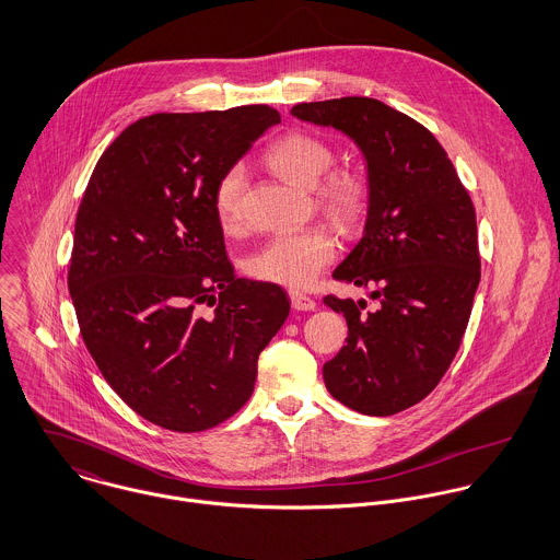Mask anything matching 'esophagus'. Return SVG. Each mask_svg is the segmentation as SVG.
I'll return each instance as SVG.
<instances>
[{
	"instance_id": "34e87169",
	"label": "esophagus",
	"mask_w": 560,
	"mask_h": 560,
	"mask_svg": "<svg viewBox=\"0 0 560 560\" xmlns=\"http://www.w3.org/2000/svg\"><path fill=\"white\" fill-rule=\"evenodd\" d=\"M290 301H292V307L296 312H314L316 310V301L305 296V294H299V292H292L290 294Z\"/></svg>"
}]
</instances>
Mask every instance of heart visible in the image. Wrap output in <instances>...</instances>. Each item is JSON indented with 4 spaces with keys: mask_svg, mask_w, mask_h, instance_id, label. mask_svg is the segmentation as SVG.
Listing matches in <instances>:
<instances>
[{
    "mask_svg": "<svg viewBox=\"0 0 560 560\" xmlns=\"http://www.w3.org/2000/svg\"><path fill=\"white\" fill-rule=\"evenodd\" d=\"M270 168L285 182L301 188H316L320 208L339 224L357 223L365 212V186L348 171L324 175L334 164V151L312 133H288L266 153ZM244 166H231L217 184L214 208L223 229L240 223V197ZM337 244L325 229L288 231L272 235L246 259V272L264 283L303 290L336 259Z\"/></svg>",
    "mask_w": 560,
    "mask_h": 560,
    "instance_id": "1",
    "label": "heart"
}]
</instances>
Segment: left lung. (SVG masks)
Returning a JSON list of instances; mask_svg holds the SVG:
<instances>
[{
  "instance_id": "left-lung-1",
  "label": "left lung",
  "mask_w": 560,
  "mask_h": 560,
  "mask_svg": "<svg viewBox=\"0 0 560 560\" xmlns=\"http://www.w3.org/2000/svg\"><path fill=\"white\" fill-rule=\"evenodd\" d=\"M292 114L346 133L368 171L363 233L334 279L370 288L378 307L325 299L348 325L325 385L352 411L394 416L438 387L467 329L480 281L471 199L438 138L383 102L341 97Z\"/></svg>"
}]
</instances>
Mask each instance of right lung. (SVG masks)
<instances>
[{"label":"right lung","instance_id":"obj_1","mask_svg":"<svg viewBox=\"0 0 560 560\" xmlns=\"http://www.w3.org/2000/svg\"><path fill=\"white\" fill-rule=\"evenodd\" d=\"M279 122L268 106L151 114L100 158L84 192L69 292L89 352L144 420L219 427L253 394L288 294L237 279L214 208L224 173ZM215 307L210 319L197 304Z\"/></svg>","mask_w":560,"mask_h":560}]
</instances>
